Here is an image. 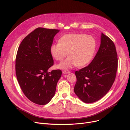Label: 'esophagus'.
Returning <instances> with one entry per match:
<instances>
[{
  "instance_id": "obj_1",
  "label": "esophagus",
  "mask_w": 130,
  "mask_h": 130,
  "mask_svg": "<svg viewBox=\"0 0 130 130\" xmlns=\"http://www.w3.org/2000/svg\"><path fill=\"white\" fill-rule=\"evenodd\" d=\"M70 73V72L69 71V70H64V71H63V73L64 74H69Z\"/></svg>"
}]
</instances>
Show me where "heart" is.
<instances>
[{
	"label": "heart",
	"instance_id": "1",
	"mask_svg": "<svg viewBox=\"0 0 130 130\" xmlns=\"http://www.w3.org/2000/svg\"><path fill=\"white\" fill-rule=\"evenodd\" d=\"M96 41L93 37L82 34H70L62 37L60 43H54L50 53L57 61H61L68 55L69 56L57 66L65 69L78 66L82 67L91 61L96 49Z\"/></svg>",
	"mask_w": 130,
	"mask_h": 130
}]
</instances>
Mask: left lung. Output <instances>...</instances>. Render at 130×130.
Segmentation results:
<instances>
[{"label":"left lung","instance_id":"8db88e82","mask_svg":"<svg viewBox=\"0 0 130 130\" xmlns=\"http://www.w3.org/2000/svg\"><path fill=\"white\" fill-rule=\"evenodd\" d=\"M117 68L115 45L108 37L101 33L99 49L91 63L75 72L77 78L75 93L85 103L100 100L111 89Z\"/></svg>","mask_w":130,"mask_h":130}]
</instances>
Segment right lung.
<instances>
[{"mask_svg": "<svg viewBox=\"0 0 130 130\" xmlns=\"http://www.w3.org/2000/svg\"><path fill=\"white\" fill-rule=\"evenodd\" d=\"M58 30L38 27L22 41L15 58V74L19 86L32 103L44 105L55 94L61 70L48 69L54 64L50 53Z\"/></svg>", "mask_w": 130, "mask_h": 130, "instance_id": "add662e5", "label": "right lung"}]
</instances>
